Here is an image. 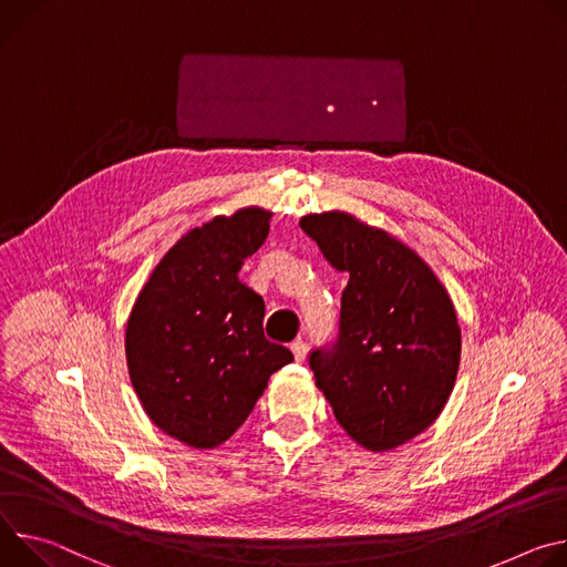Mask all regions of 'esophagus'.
Listing matches in <instances>:
<instances>
[{
    "mask_svg": "<svg viewBox=\"0 0 567 567\" xmlns=\"http://www.w3.org/2000/svg\"><path fill=\"white\" fill-rule=\"evenodd\" d=\"M290 351H292V355H295V360H297V362H303L308 347H306V342H303V340H295V342L290 344Z\"/></svg>",
    "mask_w": 567,
    "mask_h": 567,
    "instance_id": "34e87169",
    "label": "esophagus"
}]
</instances>
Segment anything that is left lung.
Instances as JSON below:
<instances>
[{"instance_id": "obj_1", "label": "left lung", "mask_w": 567, "mask_h": 567, "mask_svg": "<svg viewBox=\"0 0 567 567\" xmlns=\"http://www.w3.org/2000/svg\"><path fill=\"white\" fill-rule=\"evenodd\" d=\"M299 227L349 277L340 333L310 353L316 385L355 444L388 453L430 427L457 379L462 331L444 284L412 247L347 212Z\"/></svg>"}]
</instances>
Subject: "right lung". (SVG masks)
<instances>
[{"label":"right lung","mask_w":567,"mask_h":567,"mask_svg":"<svg viewBox=\"0 0 567 567\" xmlns=\"http://www.w3.org/2000/svg\"><path fill=\"white\" fill-rule=\"evenodd\" d=\"M272 212L243 207L186 231L151 272L125 324V360L151 421L209 451L245 423L292 353L264 336V297L238 279Z\"/></svg>","instance_id":"right-lung-1"}]
</instances>
